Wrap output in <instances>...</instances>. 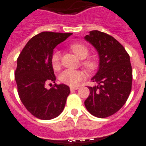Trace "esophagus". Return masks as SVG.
I'll return each mask as SVG.
<instances>
[{"label": "esophagus", "mask_w": 146, "mask_h": 146, "mask_svg": "<svg viewBox=\"0 0 146 146\" xmlns=\"http://www.w3.org/2000/svg\"><path fill=\"white\" fill-rule=\"evenodd\" d=\"M79 89L78 86H71L70 87V90L71 91H74V90H77Z\"/></svg>", "instance_id": "esophagus-1"}]
</instances>
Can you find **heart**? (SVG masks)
Wrapping results in <instances>:
<instances>
[{
	"mask_svg": "<svg viewBox=\"0 0 146 146\" xmlns=\"http://www.w3.org/2000/svg\"><path fill=\"white\" fill-rule=\"evenodd\" d=\"M70 50L78 56L82 61V66L86 68L89 72H92L96 70L98 66V62L97 59L92 56H88L89 49L85 44L82 43H74L70 46ZM50 65L54 71H58L61 66L60 62V53L54 51L50 56ZM85 73L80 70H71L66 69L61 72L59 76V80L62 84L69 85V86H76L79 82L85 78Z\"/></svg>",
	"mask_w": 146,
	"mask_h": 146,
	"instance_id": "b5f03b06",
	"label": "heart"
}]
</instances>
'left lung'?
I'll use <instances>...</instances> for the list:
<instances>
[{"label":"left lung","instance_id":"1","mask_svg":"<svg viewBox=\"0 0 146 146\" xmlns=\"http://www.w3.org/2000/svg\"><path fill=\"white\" fill-rule=\"evenodd\" d=\"M85 39L99 55V69L92 78L97 86H89L84 102L90 113L98 118L113 115L127 102L132 87V67L129 54L115 38L105 33L90 31Z\"/></svg>","mask_w":146,"mask_h":146}]
</instances>
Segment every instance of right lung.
Segmentation results:
<instances>
[{
  "label": "right lung",
  "instance_id": "1",
  "mask_svg": "<svg viewBox=\"0 0 146 146\" xmlns=\"http://www.w3.org/2000/svg\"><path fill=\"white\" fill-rule=\"evenodd\" d=\"M72 34L40 33L28 41L17 59L15 79L19 98L26 109L38 119H54L65 108L69 87L55 84L48 90L44 86L56 80L50 65L54 48Z\"/></svg>",
  "mask_w": 146,
  "mask_h": 146
}]
</instances>
